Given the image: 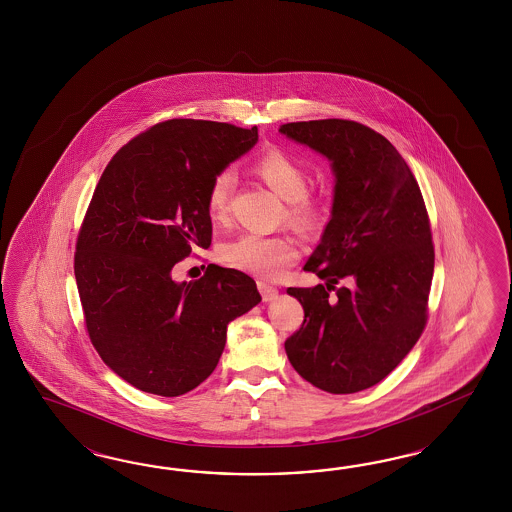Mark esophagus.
<instances>
[{
  "mask_svg": "<svg viewBox=\"0 0 512 512\" xmlns=\"http://www.w3.org/2000/svg\"><path fill=\"white\" fill-rule=\"evenodd\" d=\"M257 289H259V293L263 296L264 302H270V300H274L278 296V289L274 285H270V283L257 281Z\"/></svg>",
  "mask_w": 512,
  "mask_h": 512,
  "instance_id": "1",
  "label": "esophagus"
}]
</instances>
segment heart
<instances>
[{
	"label": "heart",
	"instance_id": "obj_1",
	"mask_svg": "<svg viewBox=\"0 0 512 512\" xmlns=\"http://www.w3.org/2000/svg\"><path fill=\"white\" fill-rule=\"evenodd\" d=\"M253 171L278 197L287 201L285 219L296 231L315 234L323 229L328 201L308 191V171L293 155L281 148H268L255 159ZM233 187L234 174L229 169L214 174L206 193V208L214 219L227 216ZM298 255L295 240L285 234L246 233L219 248V257L227 266L264 279L279 278L296 263Z\"/></svg>",
	"mask_w": 512,
	"mask_h": 512
}]
</instances>
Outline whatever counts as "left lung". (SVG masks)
<instances>
[{
    "instance_id": "8db88e82",
    "label": "left lung",
    "mask_w": 512,
    "mask_h": 512,
    "mask_svg": "<svg viewBox=\"0 0 512 512\" xmlns=\"http://www.w3.org/2000/svg\"><path fill=\"white\" fill-rule=\"evenodd\" d=\"M332 161V217L304 270L325 279L289 287L304 323L285 341L313 387L353 394L392 372L428 321L434 276L430 217L419 184L381 133L351 120L279 127Z\"/></svg>"
}]
</instances>
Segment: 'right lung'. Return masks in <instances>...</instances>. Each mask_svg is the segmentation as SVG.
<instances>
[{"label": "right lung", "mask_w": 512, "mask_h": 512, "mask_svg": "<svg viewBox=\"0 0 512 512\" xmlns=\"http://www.w3.org/2000/svg\"><path fill=\"white\" fill-rule=\"evenodd\" d=\"M257 127L174 118L110 159L80 225L75 278L95 351L129 385L182 396L216 370L227 325L261 302L248 274L208 264L174 281V264L212 244L214 174L257 142Z\"/></svg>", "instance_id": "add662e5"}]
</instances>
